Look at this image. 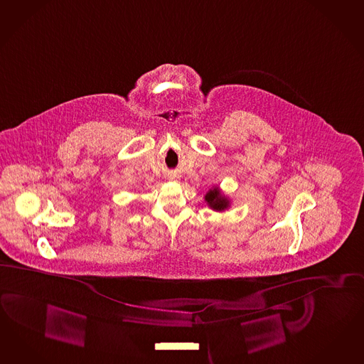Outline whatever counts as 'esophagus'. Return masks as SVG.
Wrapping results in <instances>:
<instances>
[{"label":"esophagus","instance_id":"34e87169","mask_svg":"<svg viewBox=\"0 0 364 364\" xmlns=\"http://www.w3.org/2000/svg\"><path fill=\"white\" fill-rule=\"evenodd\" d=\"M175 178H176V176H175V175H171V176H169V180H175Z\"/></svg>","mask_w":364,"mask_h":364}]
</instances>
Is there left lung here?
<instances>
[{
  "label": "left lung",
  "mask_w": 364,
  "mask_h": 364,
  "mask_svg": "<svg viewBox=\"0 0 364 364\" xmlns=\"http://www.w3.org/2000/svg\"><path fill=\"white\" fill-rule=\"evenodd\" d=\"M204 198L212 210L223 212L230 207V200L221 193L220 189L218 187L210 188Z\"/></svg>",
  "instance_id": "8db88e82"
}]
</instances>
